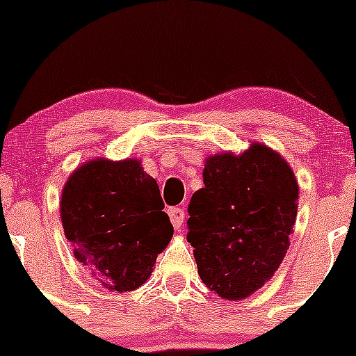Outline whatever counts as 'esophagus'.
Segmentation results:
<instances>
[{
    "label": "esophagus",
    "instance_id": "esophagus-1",
    "mask_svg": "<svg viewBox=\"0 0 356 356\" xmlns=\"http://www.w3.org/2000/svg\"><path fill=\"white\" fill-rule=\"evenodd\" d=\"M169 218H170V222L174 224L175 229H181L182 222H184V218H186V212H184L181 207H170L169 209Z\"/></svg>",
    "mask_w": 356,
    "mask_h": 356
}]
</instances>
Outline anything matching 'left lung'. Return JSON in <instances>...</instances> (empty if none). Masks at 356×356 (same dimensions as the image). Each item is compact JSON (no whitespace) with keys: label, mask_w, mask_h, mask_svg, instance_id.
Segmentation results:
<instances>
[{"label":"left lung","mask_w":356,"mask_h":356,"mask_svg":"<svg viewBox=\"0 0 356 356\" xmlns=\"http://www.w3.org/2000/svg\"><path fill=\"white\" fill-rule=\"evenodd\" d=\"M192 194L187 241L202 283L222 300H244L283 263L298 214V181L280 152L252 142L209 155Z\"/></svg>","instance_id":"obj_1"}]
</instances>
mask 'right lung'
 Returning <instances> with one entry per match:
<instances>
[{"instance_id":"add662e5","label":"right lung","mask_w":356,"mask_h":356,"mask_svg":"<svg viewBox=\"0 0 356 356\" xmlns=\"http://www.w3.org/2000/svg\"><path fill=\"white\" fill-rule=\"evenodd\" d=\"M157 182L138 159L97 157L73 170L60 218L73 256L110 291H134L149 280L174 234Z\"/></svg>"}]
</instances>
